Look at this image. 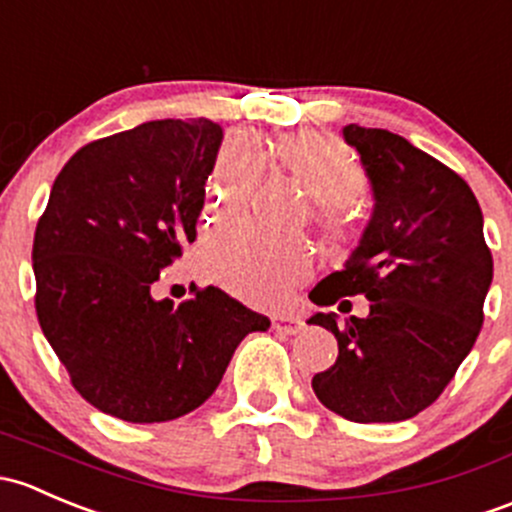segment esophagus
<instances>
[{
	"label": "esophagus",
	"instance_id": "obj_1",
	"mask_svg": "<svg viewBox=\"0 0 512 512\" xmlns=\"http://www.w3.org/2000/svg\"><path fill=\"white\" fill-rule=\"evenodd\" d=\"M300 325H303V318H300V315H295V313H288V315H281V318H278L276 328L283 330L286 335H293V333H298Z\"/></svg>",
	"mask_w": 512,
	"mask_h": 512
}]
</instances>
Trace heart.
Segmentation results:
<instances>
[{"label": "heart", "instance_id": "1", "mask_svg": "<svg viewBox=\"0 0 512 512\" xmlns=\"http://www.w3.org/2000/svg\"><path fill=\"white\" fill-rule=\"evenodd\" d=\"M273 160L308 194L313 224L328 239H347L352 217L347 204L367 187V170L345 140L325 130L281 135ZM258 179V157L249 142H226L207 179V209L217 221L244 209ZM204 266L226 291L256 305H276L298 286L313 266L303 241L271 239L246 226L224 229L207 244Z\"/></svg>", "mask_w": 512, "mask_h": 512}]
</instances>
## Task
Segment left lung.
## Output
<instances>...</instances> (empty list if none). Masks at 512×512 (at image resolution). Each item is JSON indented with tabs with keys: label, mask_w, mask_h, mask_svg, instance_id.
I'll return each mask as SVG.
<instances>
[{
	"label": "left lung",
	"mask_w": 512,
	"mask_h": 512,
	"mask_svg": "<svg viewBox=\"0 0 512 512\" xmlns=\"http://www.w3.org/2000/svg\"><path fill=\"white\" fill-rule=\"evenodd\" d=\"M342 135L360 152L374 212L345 268L323 278L310 300L365 295L370 313L308 320L337 340L335 365L315 374L313 392L357 424L404 421L439 399L471 352L493 256L466 179L389 130L345 125Z\"/></svg>",
	"instance_id": "left-lung-1"
}]
</instances>
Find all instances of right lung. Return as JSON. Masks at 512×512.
Here are the masks:
<instances>
[{"label":"right lung","mask_w":512,"mask_h":512,"mask_svg":"<svg viewBox=\"0 0 512 512\" xmlns=\"http://www.w3.org/2000/svg\"><path fill=\"white\" fill-rule=\"evenodd\" d=\"M221 125L150 120L88 142L63 165L36 224V315L71 384L103 414L155 424L212 397L231 355L271 320L219 288L155 300L197 239Z\"/></svg>","instance_id":"add662e5"}]
</instances>
